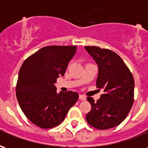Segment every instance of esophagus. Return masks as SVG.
<instances>
[{"label":"esophagus","instance_id":"34e87169","mask_svg":"<svg viewBox=\"0 0 148 148\" xmlns=\"http://www.w3.org/2000/svg\"><path fill=\"white\" fill-rule=\"evenodd\" d=\"M79 99L82 101H85V100H86V97L84 95H79Z\"/></svg>","mask_w":148,"mask_h":148}]
</instances>
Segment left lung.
Listing matches in <instances>:
<instances>
[{"instance_id": "8db88e82", "label": "left lung", "mask_w": 148, "mask_h": 148, "mask_svg": "<svg viewBox=\"0 0 148 148\" xmlns=\"http://www.w3.org/2000/svg\"><path fill=\"white\" fill-rule=\"evenodd\" d=\"M85 48L98 65L97 87L104 90L96 102L93 97H87L92 109L86 116V121L97 129H109L121 124L132 107L133 76L114 51L96 46H86Z\"/></svg>"}]
</instances>
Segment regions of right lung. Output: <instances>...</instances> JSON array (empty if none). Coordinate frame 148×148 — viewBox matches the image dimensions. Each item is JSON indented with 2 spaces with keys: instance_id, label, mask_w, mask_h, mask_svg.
Here are the masks:
<instances>
[{
  "instance_id": "obj_1",
  "label": "right lung",
  "mask_w": 148,
  "mask_h": 148,
  "mask_svg": "<svg viewBox=\"0 0 148 148\" xmlns=\"http://www.w3.org/2000/svg\"><path fill=\"white\" fill-rule=\"evenodd\" d=\"M77 46H47L30 55L21 66L16 87L21 109L32 124L44 129L64 121L78 93H57L55 83L65 74Z\"/></svg>"
}]
</instances>
